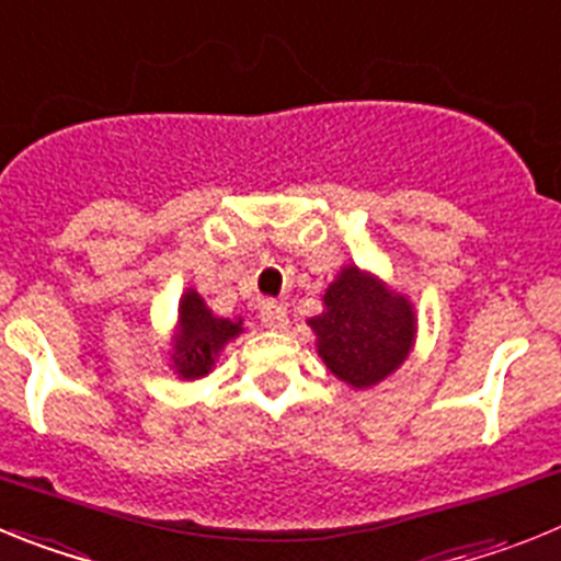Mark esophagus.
<instances>
[{"label": "esophagus", "mask_w": 561, "mask_h": 561, "mask_svg": "<svg viewBox=\"0 0 561 561\" xmlns=\"http://www.w3.org/2000/svg\"><path fill=\"white\" fill-rule=\"evenodd\" d=\"M260 318L262 324L268 327V330H285L287 327V310L279 305V301H262L260 307Z\"/></svg>", "instance_id": "1"}]
</instances>
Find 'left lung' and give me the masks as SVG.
<instances>
[{
    "label": "left lung",
    "instance_id": "left-lung-1",
    "mask_svg": "<svg viewBox=\"0 0 561 561\" xmlns=\"http://www.w3.org/2000/svg\"><path fill=\"white\" fill-rule=\"evenodd\" d=\"M413 324L411 305L357 268L341 271L324 293V312L310 318L318 355L355 388L375 386L405 360Z\"/></svg>",
    "mask_w": 561,
    "mask_h": 561
}]
</instances>
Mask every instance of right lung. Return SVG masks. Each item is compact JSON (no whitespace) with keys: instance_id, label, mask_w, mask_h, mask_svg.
<instances>
[{"instance_id":"add662e5","label":"right lung","mask_w":561,"mask_h":561,"mask_svg":"<svg viewBox=\"0 0 561 561\" xmlns=\"http://www.w3.org/2000/svg\"><path fill=\"white\" fill-rule=\"evenodd\" d=\"M243 332V321H229V318H215L209 307L204 305L198 293L190 290L181 301V324L175 335V368L186 380L204 377L211 368L224 343Z\"/></svg>"}]
</instances>
